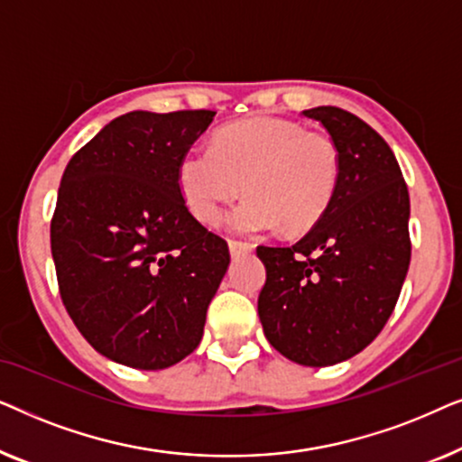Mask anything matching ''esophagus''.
Here are the masks:
<instances>
[{"instance_id": "obj_1", "label": "esophagus", "mask_w": 462, "mask_h": 462, "mask_svg": "<svg viewBox=\"0 0 462 462\" xmlns=\"http://www.w3.org/2000/svg\"><path fill=\"white\" fill-rule=\"evenodd\" d=\"M254 250V245L248 242H236V239H229V252L231 256H239V254H248V252Z\"/></svg>"}]
</instances>
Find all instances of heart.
I'll return each mask as SVG.
<instances>
[{"instance_id":"1","label":"heart","mask_w":462,"mask_h":462,"mask_svg":"<svg viewBox=\"0 0 462 462\" xmlns=\"http://www.w3.org/2000/svg\"><path fill=\"white\" fill-rule=\"evenodd\" d=\"M340 180L337 143L280 117H248L225 125L214 147L195 144L179 162L182 199L195 218L212 225L226 204L248 193L231 212L229 229L264 233L283 225L305 233L324 218Z\"/></svg>"}]
</instances>
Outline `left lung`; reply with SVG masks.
Here are the masks:
<instances>
[{"mask_svg": "<svg viewBox=\"0 0 462 462\" xmlns=\"http://www.w3.org/2000/svg\"><path fill=\"white\" fill-rule=\"evenodd\" d=\"M302 116L337 143L340 180L324 218L290 248L258 245L264 337L300 365H334L378 337L410 264V198L400 163L376 130L338 106Z\"/></svg>", "mask_w": 462, "mask_h": 462, "instance_id": "1", "label": "left lung"}]
</instances>
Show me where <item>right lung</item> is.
I'll return each mask as SVG.
<instances>
[{"label":"right lung","mask_w":462,"mask_h":462,"mask_svg":"<svg viewBox=\"0 0 462 462\" xmlns=\"http://www.w3.org/2000/svg\"><path fill=\"white\" fill-rule=\"evenodd\" d=\"M214 111H130L67 163L50 225L60 299L111 362L163 370L195 351L229 248L187 210L179 162Z\"/></svg>","instance_id":"add662e5"}]
</instances>
